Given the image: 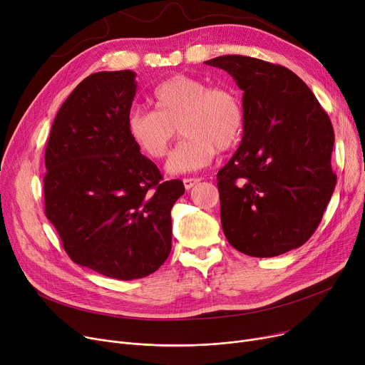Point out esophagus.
Here are the masks:
<instances>
[{"mask_svg":"<svg viewBox=\"0 0 365 365\" xmlns=\"http://www.w3.org/2000/svg\"><path fill=\"white\" fill-rule=\"evenodd\" d=\"M182 182H184V187L187 190H190V188L195 187L197 182H200V178H184Z\"/></svg>","mask_w":365,"mask_h":365,"instance_id":"34e87169","label":"esophagus"}]
</instances>
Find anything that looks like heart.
I'll return each mask as SVG.
<instances>
[{
    "instance_id": "b5f03b06",
    "label": "heart",
    "mask_w": 365,
    "mask_h": 365,
    "mask_svg": "<svg viewBox=\"0 0 365 365\" xmlns=\"http://www.w3.org/2000/svg\"><path fill=\"white\" fill-rule=\"evenodd\" d=\"M156 110L133 109L125 130L150 159L166 156L177 126L185 137L170 156L169 174H185L207 166L218 152H230L243 137L246 115L240 96L228 87H210L195 76L174 75L153 91Z\"/></svg>"
}]
</instances>
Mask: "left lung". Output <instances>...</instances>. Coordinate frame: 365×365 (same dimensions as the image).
I'll list each match as a JSON object with an SVG mask.
<instances>
[{"mask_svg":"<svg viewBox=\"0 0 365 365\" xmlns=\"http://www.w3.org/2000/svg\"><path fill=\"white\" fill-rule=\"evenodd\" d=\"M205 63L228 72L243 91L242 144L217 178L228 243L255 258L302 246L337 180L330 118L307 83L280 64L246 56Z\"/></svg>","mask_w":365,"mask_h":365,"instance_id":"8db88e82","label":"left lung"}]
</instances>
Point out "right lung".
Instances as JSON below:
<instances>
[{"mask_svg":"<svg viewBox=\"0 0 365 365\" xmlns=\"http://www.w3.org/2000/svg\"><path fill=\"white\" fill-rule=\"evenodd\" d=\"M135 72H97L54 118L44 177L46 215L69 258L118 280L155 272L173 247L170 209L180 180L162 181L125 130Z\"/></svg>","mask_w":365,"mask_h":365,"instance_id":"obj_1","label":"right lung"}]
</instances>
